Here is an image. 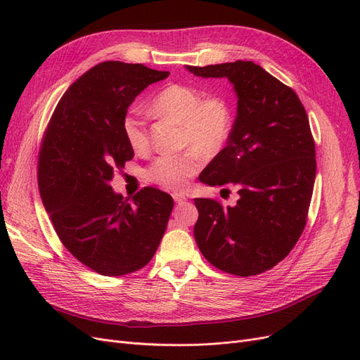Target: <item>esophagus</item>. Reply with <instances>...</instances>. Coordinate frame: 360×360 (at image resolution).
<instances>
[{"label":"esophagus","mask_w":360,"mask_h":360,"mask_svg":"<svg viewBox=\"0 0 360 360\" xmlns=\"http://www.w3.org/2000/svg\"><path fill=\"white\" fill-rule=\"evenodd\" d=\"M172 198H174V201H176L177 204H180V202H184V201L188 200L186 197H184L183 193H179V192H174V193H172Z\"/></svg>","instance_id":"obj_1"}]
</instances>
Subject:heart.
Returning <instances> with one entry per match:
<instances>
[{
  "mask_svg": "<svg viewBox=\"0 0 360 360\" xmlns=\"http://www.w3.org/2000/svg\"><path fill=\"white\" fill-rule=\"evenodd\" d=\"M150 110L180 124V146L188 148L176 155L158 156L146 169V177L167 189L186 188L202 165V155L216 156L225 147L233 130L231 106L224 97L202 99L195 89L172 84L153 97ZM122 129L127 146L135 153L148 150V129L138 112H127Z\"/></svg>",
  "mask_w": 360,
  "mask_h": 360,
  "instance_id": "heart-1",
  "label": "heart"
}]
</instances>
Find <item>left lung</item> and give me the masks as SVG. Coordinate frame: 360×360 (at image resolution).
<instances>
[{"label":"left lung","instance_id":"left-lung-1","mask_svg":"<svg viewBox=\"0 0 360 360\" xmlns=\"http://www.w3.org/2000/svg\"><path fill=\"white\" fill-rule=\"evenodd\" d=\"M186 69L201 78H226L237 96L226 147L200 181L234 184L240 198L234 207L195 198V240L219 270L259 275L290 254L307 225L317 169L307 111L290 86L252 61Z\"/></svg>","mask_w":360,"mask_h":360}]
</instances>
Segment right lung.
I'll return each mask as SVG.
<instances>
[{
  "mask_svg": "<svg viewBox=\"0 0 360 360\" xmlns=\"http://www.w3.org/2000/svg\"><path fill=\"white\" fill-rule=\"evenodd\" d=\"M169 72L105 61L63 94L39 153V191L61 243L105 276L143 269L167 230L174 201L144 188L130 202L110 181L134 158L122 123L127 108Z\"/></svg>",
  "mask_w": 360,
  "mask_h": 360,
  "instance_id": "1",
  "label": "right lung"
}]
</instances>
